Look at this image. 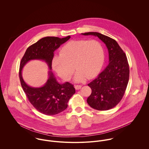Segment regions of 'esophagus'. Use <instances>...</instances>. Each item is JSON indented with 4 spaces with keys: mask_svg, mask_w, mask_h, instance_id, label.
Returning a JSON list of instances; mask_svg holds the SVG:
<instances>
[{
    "mask_svg": "<svg viewBox=\"0 0 149 149\" xmlns=\"http://www.w3.org/2000/svg\"><path fill=\"white\" fill-rule=\"evenodd\" d=\"M74 88H75V89H76V90H79V89H81V85H75V86H74Z\"/></svg>",
    "mask_w": 149,
    "mask_h": 149,
    "instance_id": "esophagus-1",
    "label": "esophagus"
}]
</instances>
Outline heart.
<instances>
[{"label":"heart","instance_id":"b5f03b06","mask_svg":"<svg viewBox=\"0 0 149 149\" xmlns=\"http://www.w3.org/2000/svg\"><path fill=\"white\" fill-rule=\"evenodd\" d=\"M60 56L54 57L52 66L64 80L68 81L77 70L74 80L83 81L85 77L91 79L101 70L104 61V49L96 40H78L69 41L61 48Z\"/></svg>","mask_w":149,"mask_h":149}]
</instances>
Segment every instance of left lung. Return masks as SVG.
<instances>
[{"label": "left lung", "instance_id": "1", "mask_svg": "<svg viewBox=\"0 0 149 149\" xmlns=\"http://www.w3.org/2000/svg\"><path fill=\"white\" fill-rule=\"evenodd\" d=\"M82 34L97 36L108 49L109 64L96 79L88 84L92 93L86 101L95 109L108 110L120 102L127 86L130 69L126 55L117 42L108 36L97 32Z\"/></svg>", "mask_w": 149, "mask_h": 149}]
</instances>
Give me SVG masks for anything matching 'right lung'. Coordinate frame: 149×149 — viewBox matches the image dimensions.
Wrapping results in <instances>:
<instances>
[{
    "mask_svg": "<svg viewBox=\"0 0 149 149\" xmlns=\"http://www.w3.org/2000/svg\"><path fill=\"white\" fill-rule=\"evenodd\" d=\"M70 38V36L63 38H42L27 49L20 63L19 76L23 91L33 106L46 115H56L67 108L69 99L76 92L74 86L68 82L59 84L50 70L49 79L45 85L40 88L31 87L24 81L22 70L27 62L32 60L45 61L51 70L54 52Z\"/></svg>",
    "mask_w": 149,
    "mask_h": 149,
    "instance_id": "right-lung-1",
    "label": "right lung"
}]
</instances>
